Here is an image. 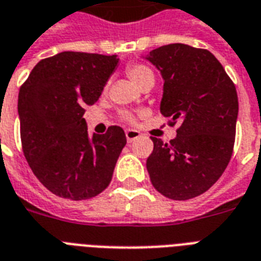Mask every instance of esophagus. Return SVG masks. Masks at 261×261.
Instances as JSON below:
<instances>
[{
  "label": "esophagus",
  "mask_w": 261,
  "mask_h": 261,
  "mask_svg": "<svg viewBox=\"0 0 261 261\" xmlns=\"http://www.w3.org/2000/svg\"><path fill=\"white\" fill-rule=\"evenodd\" d=\"M139 137H141V133H139V131L133 130V128L126 130V138L128 142H133V141H135V139H138Z\"/></svg>",
  "instance_id": "34e87169"
}]
</instances>
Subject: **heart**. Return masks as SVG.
<instances>
[{
    "label": "heart",
    "instance_id": "b5f03b06",
    "mask_svg": "<svg viewBox=\"0 0 261 261\" xmlns=\"http://www.w3.org/2000/svg\"><path fill=\"white\" fill-rule=\"evenodd\" d=\"M127 75L130 77L131 81H134L138 87L142 88L143 85H146L149 83H154V73L151 70L150 67L141 62H134L130 63L126 69ZM124 120L128 123H134L135 119L133 115L126 114L124 115Z\"/></svg>",
    "mask_w": 261,
    "mask_h": 261
}]
</instances>
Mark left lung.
<instances>
[{
    "mask_svg": "<svg viewBox=\"0 0 261 261\" xmlns=\"http://www.w3.org/2000/svg\"><path fill=\"white\" fill-rule=\"evenodd\" d=\"M164 77L161 114L172 127L171 142L151 137L146 161L151 184L173 200L204 194L226 169L233 154L239 97L219 61L204 48L173 43L147 57Z\"/></svg>",
    "mask_w": 261,
    "mask_h": 261,
    "instance_id": "8db88e82",
    "label": "left lung"
}]
</instances>
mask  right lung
Returning <instances> with one entry per match:
<instances>
[{"mask_svg":"<svg viewBox=\"0 0 261 261\" xmlns=\"http://www.w3.org/2000/svg\"><path fill=\"white\" fill-rule=\"evenodd\" d=\"M116 55L63 51L42 59L18 92L21 147L39 181L57 196L94 198L111 182L126 145L122 127L88 135L85 107L97 101Z\"/></svg>","mask_w":261,"mask_h":261,"instance_id":"obj_1","label":"right lung"}]
</instances>
